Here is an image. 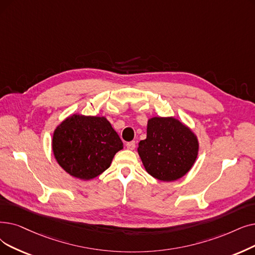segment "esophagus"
<instances>
[{
  "label": "esophagus",
  "instance_id": "esophagus-1",
  "mask_svg": "<svg viewBox=\"0 0 255 255\" xmlns=\"http://www.w3.org/2000/svg\"><path fill=\"white\" fill-rule=\"evenodd\" d=\"M126 147H127V149L128 150H133L134 148H135V141H129V142H127L126 143Z\"/></svg>",
  "mask_w": 255,
  "mask_h": 255
}]
</instances>
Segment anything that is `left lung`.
<instances>
[{
	"label": "left lung",
	"mask_w": 255,
	"mask_h": 255,
	"mask_svg": "<svg viewBox=\"0 0 255 255\" xmlns=\"http://www.w3.org/2000/svg\"><path fill=\"white\" fill-rule=\"evenodd\" d=\"M199 142L194 132L173 117L148 120L147 138L137 152L146 171L161 181L181 178L194 165Z\"/></svg>",
	"instance_id": "obj_1"
}]
</instances>
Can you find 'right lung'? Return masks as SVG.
<instances>
[{
	"mask_svg": "<svg viewBox=\"0 0 255 255\" xmlns=\"http://www.w3.org/2000/svg\"><path fill=\"white\" fill-rule=\"evenodd\" d=\"M52 149L66 173L90 180L110 167L123 142L105 117L73 115L55 129Z\"/></svg>",
	"mask_w": 255,
	"mask_h": 255,
	"instance_id": "obj_1",
	"label": "right lung"
}]
</instances>
